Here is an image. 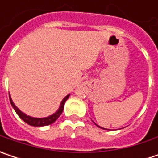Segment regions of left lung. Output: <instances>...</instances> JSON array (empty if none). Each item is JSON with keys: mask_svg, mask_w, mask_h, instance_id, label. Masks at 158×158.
Listing matches in <instances>:
<instances>
[{"mask_svg": "<svg viewBox=\"0 0 158 158\" xmlns=\"http://www.w3.org/2000/svg\"><path fill=\"white\" fill-rule=\"evenodd\" d=\"M96 125H97V126H98V124H96ZM98 127H100V126H98ZM100 128H102V127H100ZM102 129H104V128H102Z\"/></svg>", "mask_w": 158, "mask_h": 158, "instance_id": "left-lung-1", "label": "left lung"}]
</instances>
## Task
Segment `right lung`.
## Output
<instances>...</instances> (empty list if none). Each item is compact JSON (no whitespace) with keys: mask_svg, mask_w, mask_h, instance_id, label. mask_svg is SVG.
<instances>
[{"mask_svg":"<svg viewBox=\"0 0 158 158\" xmlns=\"http://www.w3.org/2000/svg\"><path fill=\"white\" fill-rule=\"evenodd\" d=\"M10 96V95H9ZM70 97V94L67 95L65 98L62 99L61 103H60V106L59 107V109L57 110L56 113H54L53 114L48 116V117H44V118H34V117H31V116L27 115L25 114L24 113H22L18 107L14 105V103L12 102L11 98H10V102L11 104L12 107L14 108L15 112L18 114V115L20 117L21 120H23L25 123H27V124L31 126H35V127H41V126H46V125H50L52 123H53L59 117L61 114L62 111H63V108H64V104L66 102V100L69 98Z\"/></svg>","mask_w":158,"mask_h":158,"instance_id":"1","label":"right lung"}]
</instances>
